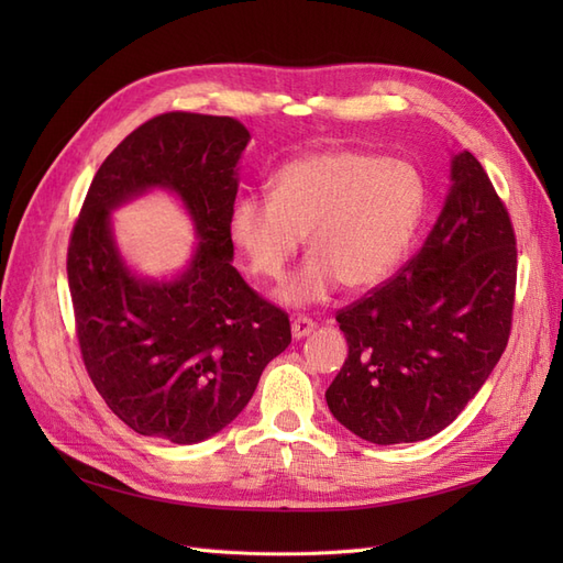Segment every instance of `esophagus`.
Here are the masks:
<instances>
[{
    "label": "esophagus",
    "instance_id": "obj_1",
    "mask_svg": "<svg viewBox=\"0 0 563 563\" xmlns=\"http://www.w3.org/2000/svg\"><path fill=\"white\" fill-rule=\"evenodd\" d=\"M317 329V321H312L308 314H300V317H296L294 319V323H291V331H294V338H305V335H310L312 331Z\"/></svg>",
    "mask_w": 563,
    "mask_h": 563
}]
</instances>
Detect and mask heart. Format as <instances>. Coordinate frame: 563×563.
<instances>
[{
    "label": "heart",
    "instance_id": "obj_1",
    "mask_svg": "<svg viewBox=\"0 0 563 563\" xmlns=\"http://www.w3.org/2000/svg\"><path fill=\"white\" fill-rule=\"evenodd\" d=\"M428 209V185L413 164L364 150H321L286 162L272 192L236 199L230 234L253 275L282 279L308 234L312 258L282 298L308 305L338 284L378 286L411 249Z\"/></svg>",
    "mask_w": 563,
    "mask_h": 563
}]
</instances>
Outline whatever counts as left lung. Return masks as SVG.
Here are the masks:
<instances>
[{"instance_id":"obj_1","label":"left lung","mask_w":563,"mask_h":563,"mask_svg":"<svg viewBox=\"0 0 563 563\" xmlns=\"http://www.w3.org/2000/svg\"><path fill=\"white\" fill-rule=\"evenodd\" d=\"M420 251L338 310L347 360L327 389L338 422L373 444H408L451 424L496 368L512 331L517 236L472 152Z\"/></svg>"}]
</instances>
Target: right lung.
Here are the masks:
<instances>
[{
	"mask_svg": "<svg viewBox=\"0 0 563 563\" xmlns=\"http://www.w3.org/2000/svg\"><path fill=\"white\" fill-rule=\"evenodd\" d=\"M251 139L234 117L164 112L96 172L67 246L75 333L93 387L143 437L195 444L244 411L263 368L291 343L288 314L232 267L236 162ZM168 186L202 242L176 283L135 280L111 242L109 209Z\"/></svg>",
	"mask_w": 563,
	"mask_h": 563,
	"instance_id": "right-lung-1",
	"label": "right lung"
}]
</instances>
